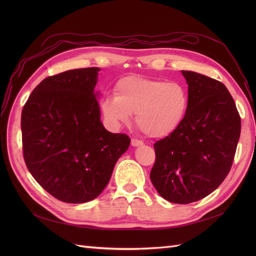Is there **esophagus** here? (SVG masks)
Here are the masks:
<instances>
[{
    "label": "esophagus",
    "instance_id": "esophagus-1",
    "mask_svg": "<svg viewBox=\"0 0 256 256\" xmlns=\"http://www.w3.org/2000/svg\"><path fill=\"white\" fill-rule=\"evenodd\" d=\"M131 145H132L134 147H138V146L143 145V142L140 140H136V138H132V140H131Z\"/></svg>",
    "mask_w": 256,
    "mask_h": 256
}]
</instances>
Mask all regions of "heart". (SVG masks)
<instances>
[{"instance_id": "heart-1", "label": "heart", "mask_w": 256, "mask_h": 256, "mask_svg": "<svg viewBox=\"0 0 256 256\" xmlns=\"http://www.w3.org/2000/svg\"><path fill=\"white\" fill-rule=\"evenodd\" d=\"M115 95L102 99L100 109L108 125L120 128L136 113V124L152 138H164L180 128L189 98L182 85L130 76L115 85Z\"/></svg>"}]
</instances>
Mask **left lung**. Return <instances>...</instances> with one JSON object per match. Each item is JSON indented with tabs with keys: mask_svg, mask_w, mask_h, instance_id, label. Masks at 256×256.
I'll return each mask as SVG.
<instances>
[{
	"mask_svg": "<svg viewBox=\"0 0 256 256\" xmlns=\"http://www.w3.org/2000/svg\"><path fill=\"white\" fill-rule=\"evenodd\" d=\"M189 104L175 132L154 143L150 180L168 202L189 204L210 194L228 176L242 122L226 85L182 70Z\"/></svg>",
	"mask_w": 256,
	"mask_h": 256,
	"instance_id": "8db88e82",
	"label": "left lung"
}]
</instances>
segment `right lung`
<instances>
[{
    "instance_id": "obj_1",
    "label": "right lung",
    "mask_w": 256,
    "mask_h": 256,
    "mask_svg": "<svg viewBox=\"0 0 256 256\" xmlns=\"http://www.w3.org/2000/svg\"><path fill=\"white\" fill-rule=\"evenodd\" d=\"M100 68L68 70L42 80L21 114L23 157L30 173L51 196L80 204L96 198L116 161L130 145L108 131L95 92Z\"/></svg>"
}]
</instances>
